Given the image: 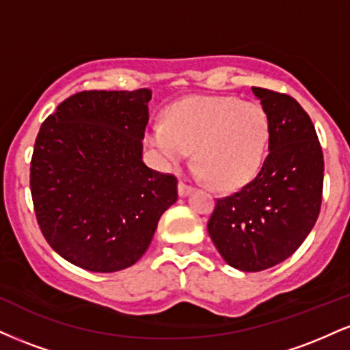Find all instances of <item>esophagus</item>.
<instances>
[{"mask_svg":"<svg viewBox=\"0 0 350 350\" xmlns=\"http://www.w3.org/2000/svg\"><path fill=\"white\" fill-rule=\"evenodd\" d=\"M191 186H187L186 183H183V180H179V184H178V192H179V196L180 198H184V196H187L189 192H191Z\"/></svg>","mask_w":350,"mask_h":350,"instance_id":"1","label":"esophagus"}]
</instances>
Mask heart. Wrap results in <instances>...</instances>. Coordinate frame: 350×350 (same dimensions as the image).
<instances>
[{
    "mask_svg": "<svg viewBox=\"0 0 350 350\" xmlns=\"http://www.w3.org/2000/svg\"><path fill=\"white\" fill-rule=\"evenodd\" d=\"M270 138L265 108L237 97H191L174 103L166 122L150 124L146 143L163 170L194 156V174L220 189L243 187L258 174Z\"/></svg>",
    "mask_w": 350,
    "mask_h": 350,
    "instance_id": "b5f03b06",
    "label": "heart"
}]
</instances>
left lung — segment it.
Returning <instances> with one entry per match:
<instances>
[{"instance_id": "8db88e82", "label": "left lung", "mask_w": 350, "mask_h": 350, "mask_svg": "<svg viewBox=\"0 0 350 350\" xmlns=\"http://www.w3.org/2000/svg\"><path fill=\"white\" fill-rule=\"evenodd\" d=\"M268 115L262 170L235 194L217 199L207 222L222 258L240 271H262L291 256L314 227L323 200L324 159L314 124L286 94L252 87Z\"/></svg>"}]
</instances>
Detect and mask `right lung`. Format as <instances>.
<instances>
[{"instance_id":"add662e5","label":"right lung","mask_w":350,"mask_h":350,"mask_svg":"<svg viewBox=\"0 0 350 350\" xmlns=\"http://www.w3.org/2000/svg\"><path fill=\"white\" fill-rule=\"evenodd\" d=\"M151 90H85L46 118L31 159V196L47 243L75 267L124 270L178 200V179L143 163Z\"/></svg>"}]
</instances>
